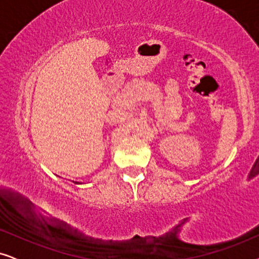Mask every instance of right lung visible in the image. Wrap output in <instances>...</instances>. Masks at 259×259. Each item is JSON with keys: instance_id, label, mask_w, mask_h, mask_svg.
<instances>
[{"instance_id": "obj_1", "label": "right lung", "mask_w": 259, "mask_h": 259, "mask_svg": "<svg viewBox=\"0 0 259 259\" xmlns=\"http://www.w3.org/2000/svg\"><path fill=\"white\" fill-rule=\"evenodd\" d=\"M75 184H80V183H77V182H75Z\"/></svg>"}]
</instances>
